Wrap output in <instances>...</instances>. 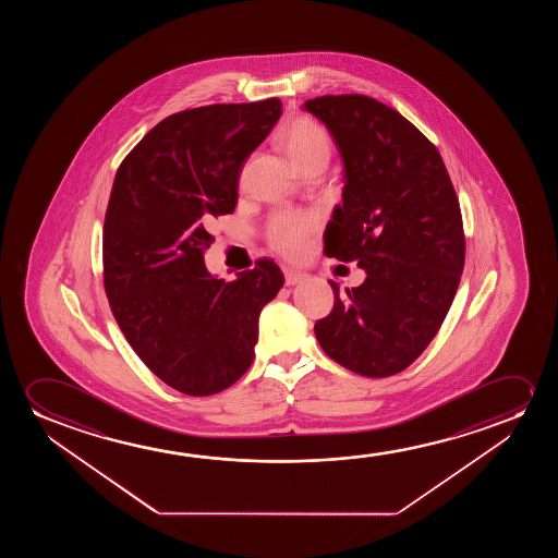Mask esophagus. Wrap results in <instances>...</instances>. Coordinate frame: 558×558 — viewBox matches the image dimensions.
Segmentation results:
<instances>
[{
	"label": "esophagus",
	"mask_w": 558,
	"mask_h": 558,
	"mask_svg": "<svg viewBox=\"0 0 558 558\" xmlns=\"http://www.w3.org/2000/svg\"><path fill=\"white\" fill-rule=\"evenodd\" d=\"M283 278H286L288 286H295V283L303 282L306 275L301 270H295V268L283 267Z\"/></svg>",
	"instance_id": "esophagus-1"
}]
</instances>
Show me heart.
I'll use <instances>...</instances> for the list:
<instances>
[{
	"label": "heart",
	"mask_w": 558,
	"mask_h": 558,
	"mask_svg": "<svg viewBox=\"0 0 558 558\" xmlns=\"http://www.w3.org/2000/svg\"><path fill=\"white\" fill-rule=\"evenodd\" d=\"M283 148L290 154L295 166L311 160H328L331 154V138L320 123L311 118H298L286 128ZM318 215L308 211H278L267 222V242L275 252L286 257H298L305 252L308 238L318 229Z\"/></svg>",
	"instance_id": "b5f03b06"
}]
</instances>
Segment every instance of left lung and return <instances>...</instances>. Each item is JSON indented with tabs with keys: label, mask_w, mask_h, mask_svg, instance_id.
<instances>
[{
	"label": "left lung",
	"mask_w": 558,
	"mask_h": 558,
	"mask_svg": "<svg viewBox=\"0 0 558 558\" xmlns=\"http://www.w3.org/2000/svg\"><path fill=\"white\" fill-rule=\"evenodd\" d=\"M305 110L326 123L344 163L343 206L324 234L329 257L366 270L314 324L324 352L364 377L400 374L421 356L456 298L465 234L442 156L395 108L324 95Z\"/></svg>",
	"instance_id": "8db88e82"
}]
</instances>
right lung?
<instances>
[{
  "label": "right lung",
  "mask_w": 558,
  "mask_h": 558,
  "mask_svg": "<svg viewBox=\"0 0 558 558\" xmlns=\"http://www.w3.org/2000/svg\"><path fill=\"white\" fill-rule=\"evenodd\" d=\"M280 99L209 105L161 120L123 158L102 230L105 291L123 336L171 389L209 397L252 366L259 314L283 286L272 259L225 282L207 272L204 222L232 214L250 154Z\"/></svg>",
  "instance_id": "add662e5"
}]
</instances>
